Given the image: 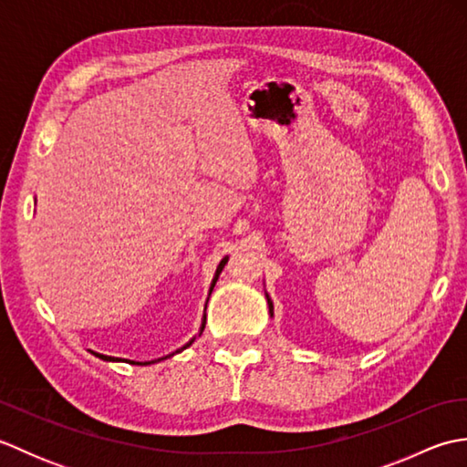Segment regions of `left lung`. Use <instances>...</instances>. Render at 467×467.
<instances>
[{
  "mask_svg": "<svg viewBox=\"0 0 467 467\" xmlns=\"http://www.w3.org/2000/svg\"><path fill=\"white\" fill-rule=\"evenodd\" d=\"M266 303H269V313L273 315V301L269 299V295H266Z\"/></svg>",
  "mask_w": 467,
  "mask_h": 467,
  "instance_id": "8db88e82",
  "label": "left lung"
}]
</instances>
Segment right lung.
<instances>
[{
    "instance_id": "add662e5",
    "label": "right lung",
    "mask_w": 467,
    "mask_h": 467,
    "mask_svg": "<svg viewBox=\"0 0 467 467\" xmlns=\"http://www.w3.org/2000/svg\"><path fill=\"white\" fill-rule=\"evenodd\" d=\"M226 261H228V256H224V259L221 261V263H218V266H216V273H214V279H213V283H211V291H208V295H211L213 293V289H214V285H216V281H218V275H221L223 273V269H224V265H226ZM204 325H206V317H204V321H202V327H201V333L204 331ZM201 333H198V335H201ZM194 339H196V337H194ZM194 339H191V341H188L184 347H181V349H176L174 353H181V351H184L186 349V347H191L192 343H194ZM94 353V351H92ZM174 353H171V355H166V357H161V359H154V361H144V363H136V361H128V363H132V365H150V363H156V361H162V359H168V357H172ZM96 357H100V359H104V361H120V359H118V357H110V355H102V353H94Z\"/></svg>"
}]
</instances>
